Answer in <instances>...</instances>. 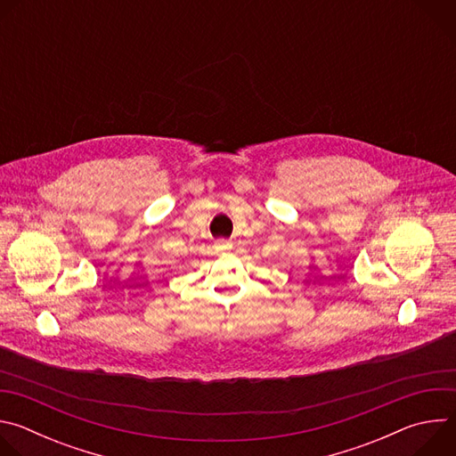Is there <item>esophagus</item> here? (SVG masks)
<instances>
[{
  "label": "esophagus",
  "mask_w": 456,
  "mask_h": 456,
  "mask_svg": "<svg viewBox=\"0 0 456 456\" xmlns=\"http://www.w3.org/2000/svg\"><path fill=\"white\" fill-rule=\"evenodd\" d=\"M218 247H220V250H222V252H229V250L232 248V243H231V241H224V240H220V241H218Z\"/></svg>",
  "instance_id": "esophagus-1"
}]
</instances>
